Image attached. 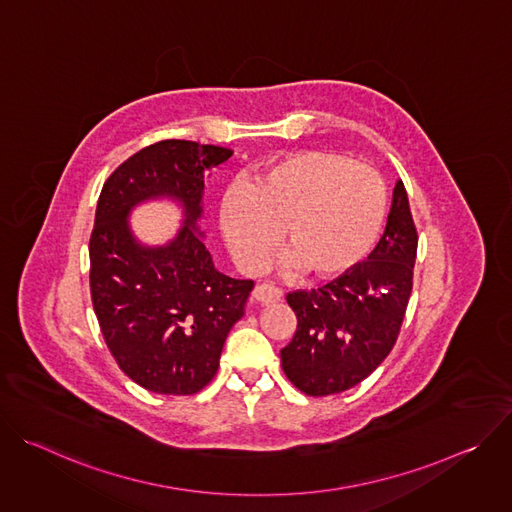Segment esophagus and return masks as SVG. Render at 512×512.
I'll use <instances>...</instances> for the list:
<instances>
[{
	"label": "esophagus",
	"instance_id": "esophagus-1",
	"mask_svg": "<svg viewBox=\"0 0 512 512\" xmlns=\"http://www.w3.org/2000/svg\"><path fill=\"white\" fill-rule=\"evenodd\" d=\"M253 300L261 306H271V304L281 302V291L271 283H259L253 289Z\"/></svg>",
	"mask_w": 512,
	"mask_h": 512
}]
</instances>
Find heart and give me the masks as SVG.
Listing matches in <instances>:
<instances>
[{"mask_svg": "<svg viewBox=\"0 0 512 512\" xmlns=\"http://www.w3.org/2000/svg\"><path fill=\"white\" fill-rule=\"evenodd\" d=\"M385 208L375 170L332 152L304 150L267 164L249 184L231 186L218 225L245 271L267 265L281 233L287 271L334 279L373 251Z\"/></svg>", "mask_w": 512, "mask_h": 512, "instance_id": "1", "label": "heart"}]
</instances>
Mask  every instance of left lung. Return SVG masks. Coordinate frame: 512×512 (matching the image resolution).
Returning <instances> with one entry per match:
<instances>
[{
    "instance_id": "8db88e82",
    "label": "left lung",
    "mask_w": 512,
    "mask_h": 512,
    "mask_svg": "<svg viewBox=\"0 0 512 512\" xmlns=\"http://www.w3.org/2000/svg\"><path fill=\"white\" fill-rule=\"evenodd\" d=\"M417 257V229L403 182L393 190L385 233L369 261L310 291L287 296L298 332L283 350L287 379L310 397L348 391L393 350Z\"/></svg>"
}]
</instances>
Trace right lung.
<instances>
[{"mask_svg": "<svg viewBox=\"0 0 512 512\" xmlns=\"http://www.w3.org/2000/svg\"><path fill=\"white\" fill-rule=\"evenodd\" d=\"M231 156L221 145L164 139L117 166L99 194L89 241L93 308L119 369L152 393L194 395L214 379L255 285L216 271L194 231L204 172ZM152 195L178 197L187 212V227L160 250L137 246L126 227L128 208Z\"/></svg>", "mask_w": 512, "mask_h": 512, "instance_id": "add662e5", "label": "right lung"}]
</instances>
